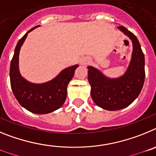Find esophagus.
Listing matches in <instances>:
<instances>
[{"mask_svg": "<svg viewBox=\"0 0 156 156\" xmlns=\"http://www.w3.org/2000/svg\"><path fill=\"white\" fill-rule=\"evenodd\" d=\"M87 62H88V59H87V58H83V59H81L80 64H82V65H86L87 63Z\"/></svg>", "mask_w": 156, "mask_h": 156, "instance_id": "esophagus-1", "label": "esophagus"}]
</instances>
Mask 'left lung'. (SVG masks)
Returning a JSON list of instances; mask_svg holds the SVG:
<instances>
[{"label":"left lung","instance_id":"8db88e82","mask_svg":"<svg viewBox=\"0 0 156 156\" xmlns=\"http://www.w3.org/2000/svg\"><path fill=\"white\" fill-rule=\"evenodd\" d=\"M118 29L133 42L132 59L126 73L117 79H109L92 66L87 67L92 99L99 107L109 111L122 109L131 104L140 94L145 77L144 55L138 40L123 26Z\"/></svg>","mask_w":156,"mask_h":156}]
</instances>
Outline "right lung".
<instances>
[{
  "label": "right lung",
  "mask_w": 156,
  "mask_h": 156,
  "mask_svg": "<svg viewBox=\"0 0 156 156\" xmlns=\"http://www.w3.org/2000/svg\"><path fill=\"white\" fill-rule=\"evenodd\" d=\"M19 40L15 49L10 66V81L12 91L17 101L26 109L36 114L50 113L64 104L67 87L73 77L78 65L65 69L55 79L42 84H34L21 76L19 71V54L27 34Z\"/></svg>",
  "instance_id": "1"
}]
</instances>
